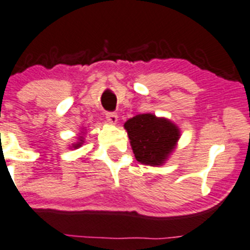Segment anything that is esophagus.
Returning a JSON list of instances; mask_svg holds the SVG:
<instances>
[{
	"instance_id": "1",
	"label": "esophagus",
	"mask_w": 250,
	"mask_h": 250,
	"mask_svg": "<svg viewBox=\"0 0 250 250\" xmlns=\"http://www.w3.org/2000/svg\"><path fill=\"white\" fill-rule=\"evenodd\" d=\"M106 118L111 124H117L118 123V114L115 112H107Z\"/></svg>"
}]
</instances>
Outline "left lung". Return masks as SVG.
<instances>
[{
  "instance_id": "1",
  "label": "left lung",
  "mask_w": 250,
  "mask_h": 250,
  "mask_svg": "<svg viewBox=\"0 0 250 250\" xmlns=\"http://www.w3.org/2000/svg\"><path fill=\"white\" fill-rule=\"evenodd\" d=\"M136 160L142 165L162 166L175 149L180 130L166 118L138 114L124 124Z\"/></svg>"
}]
</instances>
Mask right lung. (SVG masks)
I'll return each instance as SVG.
<instances>
[{
    "mask_svg": "<svg viewBox=\"0 0 250 250\" xmlns=\"http://www.w3.org/2000/svg\"><path fill=\"white\" fill-rule=\"evenodd\" d=\"M79 139H80V142H77L76 144H72V147H74V149H77V147H80L83 144V137L81 136Z\"/></svg>",
    "mask_w": 250,
    "mask_h": 250,
    "instance_id": "1",
    "label": "right lung"
}]
</instances>
